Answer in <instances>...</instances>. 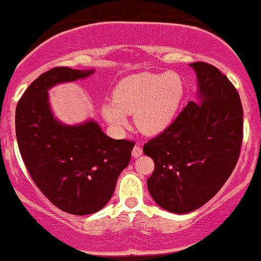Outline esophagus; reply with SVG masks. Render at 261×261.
<instances>
[{
    "label": "esophagus",
    "instance_id": "34e87169",
    "mask_svg": "<svg viewBox=\"0 0 261 261\" xmlns=\"http://www.w3.org/2000/svg\"><path fill=\"white\" fill-rule=\"evenodd\" d=\"M141 154H143V149H141V147L139 146V145L134 146V149H133V156H134V158H139V156H141Z\"/></svg>",
    "mask_w": 261,
    "mask_h": 261
}]
</instances>
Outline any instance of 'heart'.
Returning a JSON list of instances; mask_svg holds the SVG:
<instances>
[{
	"label": "heart",
	"instance_id": "b5f03b06",
	"mask_svg": "<svg viewBox=\"0 0 261 261\" xmlns=\"http://www.w3.org/2000/svg\"><path fill=\"white\" fill-rule=\"evenodd\" d=\"M183 96L184 86L178 74L144 72L121 81L112 103H105L101 112L115 127L126 125V115H134L141 133L156 135L174 121Z\"/></svg>",
	"mask_w": 261,
	"mask_h": 261
}]
</instances>
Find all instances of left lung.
Listing matches in <instances>:
<instances>
[{
    "label": "left lung",
    "instance_id": "obj_1",
    "mask_svg": "<svg viewBox=\"0 0 261 261\" xmlns=\"http://www.w3.org/2000/svg\"><path fill=\"white\" fill-rule=\"evenodd\" d=\"M189 65L199 102H188L143 149L155 163L147 189L156 204L173 213L207 203L235 169L243 144V105L233 84L208 63Z\"/></svg>",
    "mask_w": 261,
    "mask_h": 261
}]
</instances>
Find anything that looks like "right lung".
I'll list each match as a JSON object with an SVG mask.
<instances>
[{"label": "right lung", "mask_w": 261, "mask_h": 261, "mask_svg": "<svg viewBox=\"0 0 261 261\" xmlns=\"http://www.w3.org/2000/svg\"><path fill=\"white\" fill-rule=\"evenodd\" d=\"M93 73L68 67L43 73L22 94L15 116L18 149L34 183L54 206L77 216L109 203L135 145L109 138L93 120L70 126L54 118L49 89Z\"/></svg>", "instance_id": "1"}]
</instances>
